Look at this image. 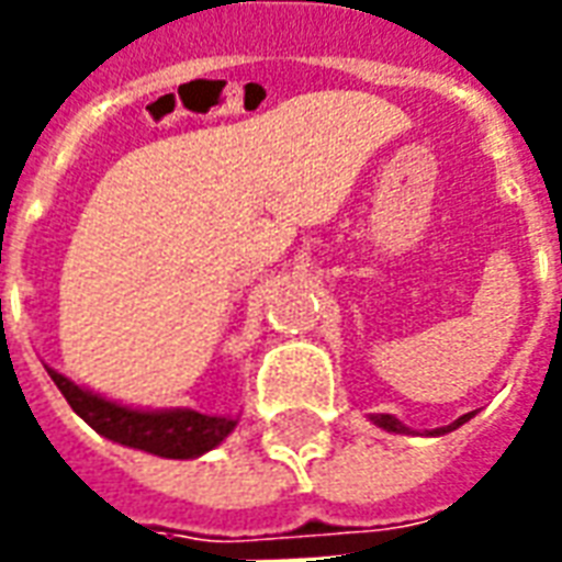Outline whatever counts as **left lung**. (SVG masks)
<instances>
[{
    "instance_id": "1",
    "label": "left lung",
    "mask_w": 562,
    "mask_h": 562,
    "mask_svg": "<svg viewBox=\"0 0 562 562\" xmlns=\"http://www.w3.org/2000/svg\"><path fill=\"white\" fill-rule=\"evenodd\" d=\"M470 418H472V413L460 415V418H458V422H454V424H448V427H436L434 436L448 434V430H458L460 424H467V422H470ZM373 422H376L379 427H382V430H389V434H409V427H403V424L397 422L394 415H373Z\"/></svg>"
}]
</instances>
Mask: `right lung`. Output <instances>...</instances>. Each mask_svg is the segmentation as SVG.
I'll return each mask as SVG.
<instances>
[{"label": "right lung", "mask_w": 562, "mask_h": 562, "mask_svg": "<svg viewBox=\"0 0 562 562\" xmlns=\"http://www.w3.org/2000/svg\"><path fill=\"white\" fill-rule=\"evenodd\" d=\"M47 373L56 382V389L63 391L68 406L90 424L95 434L120 446L159 454V458H198L220 446L237 424V418H228V415H204L195 409H156V413L132 409L123 403L104 401L102 394L80 389L71 379L56 373L54 367H47Z\"/></svg>", "instance_id": "add662e5"}]
</instances>
